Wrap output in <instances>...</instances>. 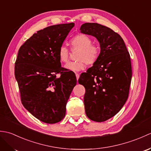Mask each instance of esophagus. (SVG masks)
I'll list each match as a JSON object with an SVG mask.
<instances>
[{"instance_id":"1","label":"esophagus","mask_w":151,"mask_h":151,"mask_svg":"<svg viewBox=\"0 0 151 151\" xmlns=\"http://www.w3.org/2000/svg\"><path fill=\"white\" fill-rule=\"evenodd\" d=\"M76 80H78V78H79V77H80V75L78 73H76Z\"/></svg>"}]
</instances>
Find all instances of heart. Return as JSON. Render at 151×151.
I'll return each instance as SVG.
<instances>
[{"mask_svg":"<svg viewBox=\"0 0 151 151\" xmlns=\"http://www.w3.org/2000/svg\"><path fill=\"white\" fill-rule=\"evenodd\" d=\"M91 43V38L84 34L76 35L71 38L69 45L72 50H78L76 56L77 60L67 63L64 67L70 71L77 72L85 68L86 63L93 65L97 62L100 55V49L98 46ZM58 56L60 62H67L69 56V50L64 46L60 47Z\"/></svg>","mask_w":151,"mask_h":151,"instance_id":"b5f03b06","label":"heart"}]
</instances>
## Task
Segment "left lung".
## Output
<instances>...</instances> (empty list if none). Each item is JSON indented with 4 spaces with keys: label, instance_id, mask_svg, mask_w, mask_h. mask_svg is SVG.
<instances>
[{
    "label": "left lung",
    "instance_id": "obj_1",
    "mask_svg": "<svg viewBox=\"0 0 151 151\" xmlns=\"http://www.w3.org/2000/svg\"><path fill=\"white\" fill-rule=\"evenodd\" d=\"M81 32L95 37L100 44L98 60L78 83L84 86L86 114L96 122H104L117 114L126 102L132 78L129 52L122 37L103 25L86 22Z\"/></svg>",
    "mask_w": 151,
    "mask_h": 151
}]
</instances>
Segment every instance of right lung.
<instances>
[{
	"label": "right lung",
	"mask_w": 151,
	"mask_h": 151,
	"mask_svg": "<svg viewBox=\"0 0 151 151\" xmlns=\"http://www.w3.org/2000/svg\"><path fill=\"white\" fill-rule=\"evenodd\" d=\"M75 23L37 31L19 50L15 76L24 107L41 121L54 124L65 115L66 104L76 84L73 71L61 67L58 52ZM60 73V76L56 75Z\"/></svg>",
	"instance_id": "obj_1"
}]
</instances>
